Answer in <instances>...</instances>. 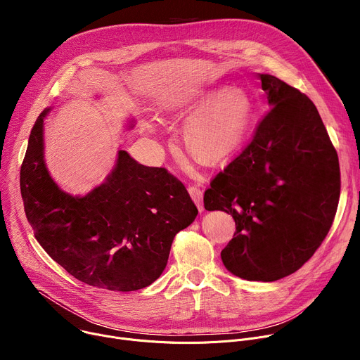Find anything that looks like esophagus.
<instances>
[{
  "mask_svg": "<svg viewBox=\"0 0 360 360\" xmlns=\"http://www.w3.org/2000/svg\"><path fill=\"white\" fill-rule=\"evenodd\" d=\"M188 192H189L191 198L193 199V202L196 203L199 212H202L203 211V202H202L203 193H202V189H199L198 186H188Z\"/></svg>",
  "mask_w": 360,
  "mask_h": 360,
  "instance_id": "1",
  "label": "esophagus"
}]
</instances>
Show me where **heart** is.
I'll use <instances>...</instances> for the list:
<instances>
[{
    "instance_id": "obj_1",
    "label": "heart",
    "mask_w": 360,
    "mask_h": 360,
    "mask_svg": "<svg viewBox=\"0 0 360 360\" xmlns=\"http://www.w3.org/2000/svg\"><path fill=\"white\" fill-rule=\"evenodd\" d=\"M195 114L182 129L185 148L199 162L217 165L228 161L246 141L253 102L240 88L210 92L195 102Z\"/></svg>"
}]
</instances>
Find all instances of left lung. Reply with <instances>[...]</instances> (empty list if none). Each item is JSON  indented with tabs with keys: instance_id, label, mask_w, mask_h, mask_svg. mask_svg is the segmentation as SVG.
<instances>
[{
	"instance_id": "obj_1",
	"label": "left lung",
	"mask_w": 360,
	"mask_h": 360,
	"mask_svg": "<svg viewBox=\"0 0 360 360\" xmlns=\"http://www.w3.org/2000/svg\"><path fill=\"white\" fill-rule=\"evenodd\" d=\"M259 78L271 108L239 155L214 176L203 207L235 221L221 252L225 268L246 281L274 282L302 268L326 238L340 169L314 102L274 75Z\"/></svg>"
}]
</instances>
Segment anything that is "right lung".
I'll list each match as a JSON object with an SVG mask.
<instances>
[{
  "instance_id": "1",
  "label": "right lung",
  "mask_w": 360,
  "mask_h": 360,
  "mask_svg": "<svg viewBox=\"0 0 360 360\" xmlns=\"http://www.w3.org/2000/svg\"><path fill=\"white\" fill-rule=\"evenodd\" d=\"M37 118L21 165L27 219L44 250L78 281L131 292L164 272L175 235L198 215L184 184L165 168L143 167L127 150L107 182L86 196L63 192L44 162Z\"/></svg>"
}]
</instances>
